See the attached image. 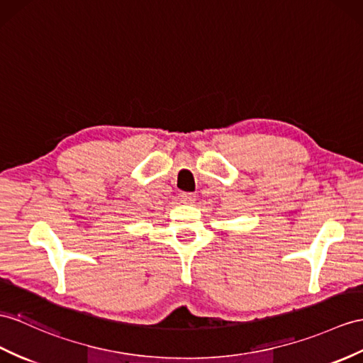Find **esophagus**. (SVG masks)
Here are the masks:
<instances>
[{"label": "esophagus", "instance_id": "esophagus-1", "mask_svg": "<svg viewBox=\"0 0 363 363\" xmlns=\"http://www.w3.org/2000/svg\"><path fill=\"white\" fill-rule=\"evenodd\" d=\"M196 194H194V192H182L180 194V199H182V201L183 203H194V201H196Z\"/></svg>", "mask_w": 363, "mask_h": 363}]
</instances>
